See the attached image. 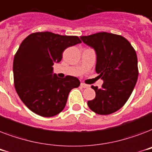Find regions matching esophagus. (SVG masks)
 <instances>
[{"label":"esophagus","mask_w":152,"mask_h":152,"mask_svg":"<svg viewBox=\"0 0 152 152\" xmlns=\"http://www.w3.org/2000/svg\"><path fill=\"white\" fill-rule=\"evenodd\" d=\"M80 86H81V87H82V88H89V85H88V84H85V83H80Z\"/></svg>","instance_id":"1"}]
</instances>
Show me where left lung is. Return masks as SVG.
Here are the masks:
<instances>
[{"instance_id": "obj_1", "label": "left lung", "mask_w": 152, "mask_h": 152, "mask_svg": "<svg viewBox=\"0 0 152 152\" xmlns=\"http://www.w3.org/2000/svg\"><path fill=\"white\" fill-rule=\"evenodd\" d=\"M97 55L95 71L104 81L101 88L92 86L95 98L88 102L89 108L100 115L121 109L129 99L138 78L137 56L134 48L121 35L99 32L81 36Z\"/></svg>"}]
</instances>
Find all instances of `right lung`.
I'll use <instances>...</instances> for the list:
<instances>
[{
    "label": "right lung",
    "mask_w": 152,
    "mask_h": 152,
    "mask_svg": "<svg viewBox=\"0 0 152 152\" xmlns=\"http://www.w3.org/2000/svg\"><path fill=\"white\" fill-rule=\"evenodd\" d=\"M77 36L52 32L32 33L22 42L13 61L14 85L27 108L42 117L61 113L72 88L80 82L76 77L53 76V65L62 59L63 51L80 43Z\"/></svg>",
    "instance_id": "obj_1"
}]
</instances>
